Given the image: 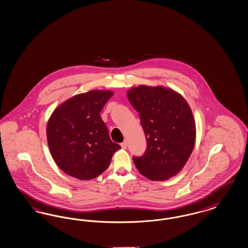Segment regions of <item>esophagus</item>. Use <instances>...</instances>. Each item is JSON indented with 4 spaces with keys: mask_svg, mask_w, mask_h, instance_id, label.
Wrapping results in <instances>:
<instances>
[{
    "mask_svg": "<svg viewBox=\"0 0 248 248\" xmlns=\"http://www.w3.org/2000/svg\"><path fill=\"white\" fill-rule=\"evenodd\" d=\"M121 147H122L123 149H126V148H127V143L125 141H124L123 143H121Z\"/></svg>",
    "mask_w": 248,
    "mask_h": 248,
    "instance_id": "1",
    "label": "esophagus"
}]
</instances>
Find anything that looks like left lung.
Returning a JSON list of instances; mask_svg holds the SVG:
<instances>
[{
    "mask_svg": "<svg viewBox=\"0 0 248 248\" xmlns=\"http://www.w3.org/2000/svg\"><path fill=\"white\" fill-rule=\"evenodd\" d=\"M139 112L147 139L143 156L133 160L139 172L152 181H165L185 166L196 141V123L188 103L163 87L139 86L127 92Z\"/></svg>",
    "mask_w": 248,
    "mask_h": 248,
    "instance_id": "8db88e82",
    "label": "left lung"
}]
</instances>
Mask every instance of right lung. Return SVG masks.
<instances>
[{
    "mask_svg": "<svg viewBox=\"0 0 248 248\" xmlns=\"http://www.w3.org/2000/svg\"><path fill=\"white\" fill-rule=\"evenodd\" d=\"M112 95L109 90H91L67 99L52 112L46 129L50 154L70 176L80 180L99 176L121 149L109 139L99 114Z\"/></svg>",
    "mask_w": 248,
    "mask_h": 248,
    "instance_id": "add662e5",
    "label": "right lung"
}]
</instances>
